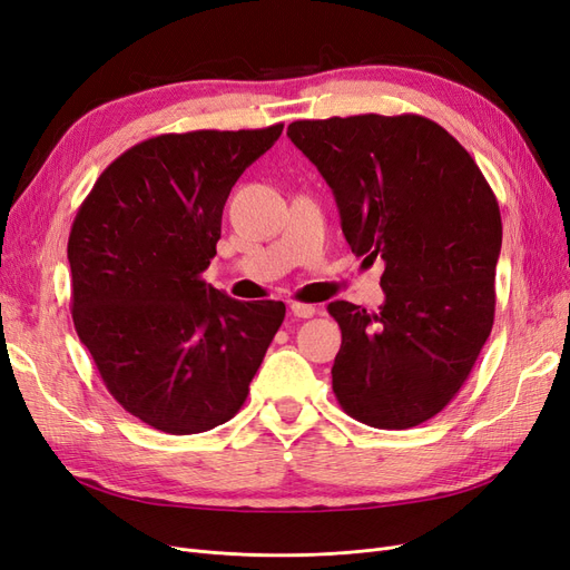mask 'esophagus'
<instances>
[{"instance_id":"esophagus-1","label":"esophagus","mask_w":570,"mask_h":570,"mask_svg":"<svg viewBox=\"0 0 570 570\" xmlns=\"http://www.w3.org/2000/svg\"><path fill=\"white\" fill-rule=\"evenodd\" d=\"M289 312H292V316H295V318H312L316 314V306L314 304H299V302H295V304L289 306Z\"/></svg>"}]
</instances>
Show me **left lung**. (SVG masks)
Segmentation results:
<instances>
[{
	"label": "left lung",
	"instance_id": "obj_1",
	"mask_svg": "<svg viewBox=\"0 0 570 570\" xmlns=\"http://www.w3.org/2000/svg\"><path fill=\"white\" fill-rule=\"evenodd\" d=\"M287 137L333 189L352 252L385 262L381 312L327 304L342 331L340 406L387 430L433 419L492 331L502 252L494 193L471 154L416 114L295 120Z\"/></svg>",
	"mask_w": 570,
	"mask_h": 570
}]
</instances>
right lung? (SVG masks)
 <instances>
[{
  "instance_id": "right-lung-1",
  "label": "right lung",
  "mask_w": 570,
  "mask_h": 570,
  "mask_svg": "<svg viewBox=\"0 0 570 570\" xmlns=\"http://www.w3.org/2000/svg\"><path fill=\"white\" fill-rule=\"evenodd\" d=\"M283 132L159 135L109 164L68 237L71 312L114 400L168 435L230 421L285 318L202 281L237 178Z\"/></svg>"
}]
</instances>
